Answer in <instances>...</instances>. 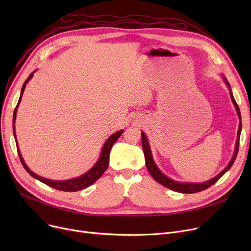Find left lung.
<instances>
[{
	"label": "left lung",
	"mask_w": 251,
	"mask_h": 251,
	"mask_svg": "<svg viewBox=\"0 0 251 251\" xmlns=\"http://www.w3.org/2000/svg\"><path fill=\"white\" fill-rule=\"evenodd\" d=\"M225 82L226 84L228 85V88H229V91H230V96H231V100L232 101L234 102L235 104V108H236V111H237V114H238L239 116V119L241 120V115H240V110H239V107L238 104H237V102L235 101V99L232 95V91H231V86L229 84V82L227 81V79L225 78ZM241 128H242V123L240 121L239 123V129H238V134H237V141H236V147H235V152H234V155L232 157L231 162L229 163V165L224 169L222 172L216 176L215 178L210 179L206 182H203V183H180V182H176L172 179L168 178L167 176H165L161 171L157 169V167L155 166L153 160H152V155H151V149H150V146H149V141L147 139V136L146 134H144L143 132H141V141H142V150H143V152H144V157H146V165H147V168L149 170L150 174L151 175V177L156 181L159 182L160 184H162V185H164L165 187L169 188V189H172L174 191H177V192H181V193H196V192H201V191H203L205 189H207L208 187H210L212 185H214V184L224 175L225 174L227 171L232 167V165L234 164L235 160H236V156H237V153H238V151H239V139H240V133H241Z\"/></svg>",
	"instance_id": "left-lung-1"
}]
</instances>
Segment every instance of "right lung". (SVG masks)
Instances as JSON below:
<instances>
[{
	"instance_id": "1",
	"label": "right lung",
	"mask_w": 251,
	"mask_h": 251,
	"mask_svg": "<svg viewBox=\"0 0 251 251\" xmlns=\"http://www.w3.org/2000/svg\"><path fill=\"white\" fill-rule=\"evenodd\" d=\"M33 74H30L28 76V78L26 79L25 82L23 83L22 85V89H21V95H20V98H19V100H18V103L16 105V108L14 110V114H13V131H14V136H15V127H14V124H15V119H16V113H17V108L19 105V102L21 101V98H22V95H23V91L25 89V86H26V83H27L30 79L32 78ZM123 133V131H118V132L114 133L107 141H105V143L103 144L102 147V150H101V152H100V156L99 161L97 162V164L92 167L87 173H85L84 175L78 177V178H75V179H71V180H66V181H51V180H48V179H45L43 177H39L38 175L34 174L32 171L29 170V168L26 166V164L24 163L23 159H22V155L19 151V150L17 149V151H18V155H19V159H20V162L22 164V166L24 167V169L27 171V172L32 176L34 177L35 179L39 180L41 182L45 183L46 185L50 186V187H52L55 189H58V190H61V191H67V192H74V191H78V190H81V189H84L88 186H90L91 184H94L99 178L101 177V175L104 173V171L108 169V166H109V157H110V151H111V149L113 147V144L116 142V140L121 136V134Z\"/></svg>"
}]
</instances>
